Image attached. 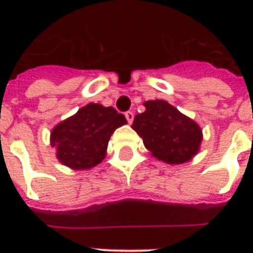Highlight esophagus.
<instances>
[{
  "instance_id": "34e87169",
  "label": "esophagus",
  "mask_w": 253,
  "mask_h": 253,
  "mask_svg": "<svg viewBox=\"0 0 253 253\" xmlns=\"http://www.w3.org/2000/svg\"><path fill=\"white\" fill-rule=\"evenodd\" d=\"M125 115H126L127 122H128V123H132V121H134V112H131V111H127Z\"/></svg>"
}]
</instances>
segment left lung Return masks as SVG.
<instances>
[{"label": "left lung", "mask_w": 253, "mask_h": 253, "mask_svg": "<svg viewBox=\"0 0 253 253\" xmlns=\"http://www.w3.org/2000/svg\"><path fill=\"white\" fill-rule=\"evenodd\" d=\"M143 105L146 110L135 115L131 127L152 156L167 164L194 159L203 138L199 125L165 100H149Z\"/></svg>", "instance_id": "1"}]
</instances>
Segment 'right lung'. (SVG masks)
Wrapping results in <instances>:
<instances>
[{
    "label": "right lung",
    "instance_id": "1",
    "mask_svg": "<svg viewBox=\"0 0 253 253\" xmlns=\"http://www.w3.org/2000/svg\"><path fill=\"white\" fill-rule=\"evenodd\" d=\"M126 123L115 108L89 103L52 128L50 143L61 164L74 170L90 169L104 160L111 135Z\"/></svg>",
    "mask_w": 253,
    "mask_h": 253
}]
</instances>
